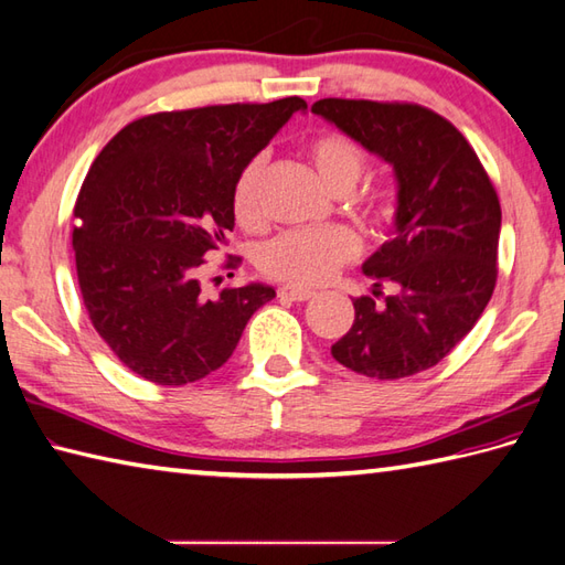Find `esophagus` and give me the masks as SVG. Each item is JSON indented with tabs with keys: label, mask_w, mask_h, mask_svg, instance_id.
<instances>
[{
	"label": "esophagus",
	"mask_w": 565,
	"mask_h": 565,
	"mask_svg": "<svg viewBox=\"0 0 565 565\" xmlns=\"http://www.w3.org/2000/svg\"><path fill=\"white\" fill-rule=\"evenodd\" d=\"M315 294L308 291V288H294V286H284L279 288V298L281 300H294V303H303V300H310Z\"/></svg>",
	"instance_id": "obj_1"
}]
</instances>
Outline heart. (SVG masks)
Segmentation results:
<instances>
[{"label":"heart","mask_w":565,"mask_h":565,"mask_svg":"<svg viewBox=\"0 0 565 565\" xmlns=\"http://www.w3.org/2000/svg\"><path fill=\"white\" fill-rule=\"evenodd\" d=\"M308 153L330 192L344 196L359 185L365 170V153L347 135H318L308 143ZM262 173H265V159L255 156L241 168L233 182V214L243 226H257L262 221ZM371 214L377 221H390L395 216V204L390 196H377L371 202ZM359 255L361 238L351 228L286 231L259 247L257 267L277 281L312 288L332 281L339 269L351 265Z\"/></svg>","instance_id":"b5f03b06"}]
</instances>
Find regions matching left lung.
<instances>
[{"mask_svg": "<svg viewBox=\"0 0 565 565\" xmlns=\"http://www.w3.org/2000/svg\"><path fill=\"white\" fill-rule=\"evenodd\" d=\"M312 113L383 156L399 182L395 238L363 265L375 291L353 300L356 320L332 356L373 380L428 371L493 296L501 233L493 182L460 129L418 103L322 98Z\"/></svg>", "mask_w": 565, "mask_h": 565, "instance_id": "left-lung-1", "label": "left lung"}]
</instances>
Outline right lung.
<instances>
[{
  "label": "right lung",
  "mask_w": 565,
  "mask_h": 565,
  "mask_svg": "<svg viewBox=\"0 0 565 565\" xmlns=\"http://www.w3.org/2000/svg\"><path fill=\"white\" fill-rule=\"evenodd\" d=\"M298 96L163 110L125 125L90 163L74 204L78 291L122 365L156 385L221 369L271 286L209 296L204 255L233 231V182L296 110ZM226 257V269L241 265Z\"/></svg>",
  "instance_id": "add662e5"
}]
</instances>
